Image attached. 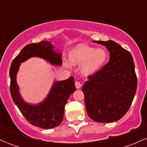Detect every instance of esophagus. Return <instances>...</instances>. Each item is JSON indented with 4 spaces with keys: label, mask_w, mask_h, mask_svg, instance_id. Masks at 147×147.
<instances>
[{
    "label": "esophagus",
    "mask_w": 147,
    "mask_h": 147,
    "mask_svg": "<svg viewBox=\"0 0 147 147\" xmlns=\"http://www.w3.org/2000/svg\"><path fill=\"white\" fill-rule=\"evenodd\" d=\"M75 84V87H76L77 89H80L81 87H82V83L79 82V81H76Z\"/></svg>",
    "instance_id": "1"
}]
</instances>
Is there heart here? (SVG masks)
<instances>
[{"label": "heart", "mask_w": 147, "mask_h": 147, "mask_svg": "<svg viewBox=\"0 0 147 147\" xmlns=\"http://www.w3.org/2000/svg\"><path fill=\"white\" fill-rule=\"evenodd\" d=\"M107 52L102 48H94L80 44L77 45L69 53V60L72 65H81V72L84 75L94 73L105 63Z\"/></svg>", "instance_id": "heart-1"}]
</instances>
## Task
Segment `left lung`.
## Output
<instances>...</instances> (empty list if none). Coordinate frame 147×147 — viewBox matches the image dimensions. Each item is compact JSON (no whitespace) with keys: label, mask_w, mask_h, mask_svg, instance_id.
<instances>
[{"label":"left lung","mask_w":147,"mask_h":147,"mask_svg":"<svg viewBox=\"0 0 147 147\" xmlns=\"http://www.w3.org/2000/svg\"><path fill=\"white\" fill-rule=\"evenodd\" d=\"M92 42L105 45L109 60L98 72L88 76L83 84L88 116L97 122L119 120L129 109L137 87V78L131 53L115 41Z\"/></svg>","instance_id":"8db88e82"}]
</instances>
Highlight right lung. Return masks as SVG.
<instances>
[{
    "instance_id": "1",
    "label": "right lung",
    "mask_w": 147,
    "mask_h": 147,
    "mask_svg": "<svg viewBox=\"0 0 147 147\" xmlns=\"http://www.w3.org/2000/svg\"><path fill=\"white\" fill-rule=\"evenodd\" d=\"M60 51V50H59ZM32 57H38L52 65H62V54L54 51L51 42L41 41L31 43L23 47L13 60L10 67V91L12 99L28 122L42 129H53L61 124L63 119L65 106L68 98L75 91V80L69 77L67 80L54 82L47 97L38 105H30L22 99L16 82V75L20 63Z\"/></svg>"
}]
</instances>
